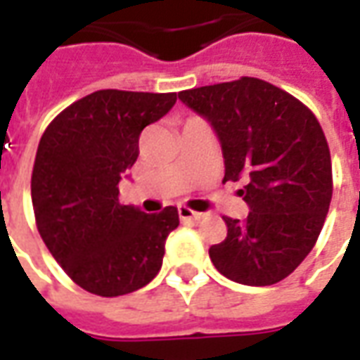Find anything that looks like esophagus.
Wrapping results in <instances>:
<instances>
[{
	"label": "esophagus",
	"instance_id": "obj_1",
	"mask_svg": "<svg viewBox=\"0 0 360 360\" xmlns=\"http://www.w3.org/2000/svg\"><path fill=\"white\" fill-rule=\"evenodd\" d=\"M179 218L183 221H200L204 218V214H198V212L191 210L187 206H179Z\"/></svg>",
	"mask_w": 360,
	"mask_h": 360
}]
</instances>
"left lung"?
I'll list each match as a JSON object with an SVG mask.
<instances>
[{
	"label": "left lung",
	"instance_id": "left-lung-1",
	"mask_svg": "<svg viewBox=\"0 0 360 360\" xmlns=\"http://www.w3.org/2000/svg\"><path fill=\"white\" fill-rule=\"evenodd\" d=\"M212 123L221 142L226 181L249 216H224L227 237L210 247L216 270L243 285L285 279L316 245L333 193L332 158L316 115L295 96L255 77L179 92Z\"/></svg>",
	"mask_w": 360,
	"mask_h": 360
}]
</instances>
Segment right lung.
Wrapping results in <instances>:
<instances>
[{
  "instance_id": "obj_1",
  "label": "right lung",
  "mask_w": 360,
  "mask_h": 360,
  "mask_svg": "<svg viewBox=\"0 0 360 360\" xmlns=\"http://www.w3.org/2000/svg\"><path fill=\"white\" fill-rule=\"evenodd\" d=\"M175 92L98 90L46 127L30 193L38 233L75 283L100 297L133 293L162 268L175 206L158 214L119 202V181L139 158L142 129L164 117Z\"/></svg>"
}]
</instances>
